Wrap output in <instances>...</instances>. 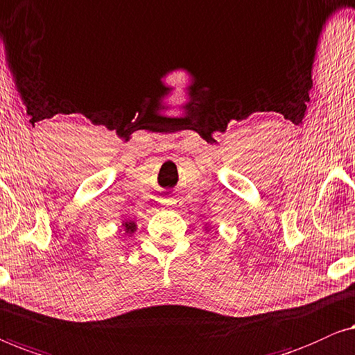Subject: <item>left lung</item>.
<instances>
[{
  "label": "left lung",
  "mask_w": 355,
  "mask_h": 355,
  "mask_svg": "<svg viewBox=\"0 0 355 355\" xmlns=\"http://www.w3.org/2000/svg\"><path fill=\"white\" fill-rule=\"evenodd\" d=\"M206 230H207V232H209V227H206Z\"/></svg>",
  "instance_id": "left-lung-1"
}]
</instances>
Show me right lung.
Returning <instances> with one entry per match:
<instances>
[{
    "label": "right lung",
    "instance_id": "right-lung-1",
    "mask_svg": "<svg viewBox=\"0 0 355 355\" xmlns=\"http://www.w3.org/2000/svg\"><path fill=\"white\" fill-rule=\"evenodd\" d=\"M121 232H123V234H133L135 232H137V223H135L133 220L122 222Z\"/></svg>",
    "mask_w": 355,
    "mask_h": 355
}]
</instances>
